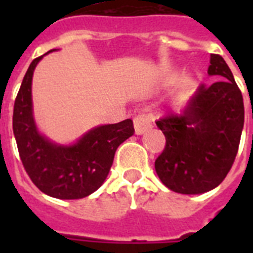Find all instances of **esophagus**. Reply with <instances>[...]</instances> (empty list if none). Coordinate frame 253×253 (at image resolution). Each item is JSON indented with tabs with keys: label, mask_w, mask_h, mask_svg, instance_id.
<instances>
[{
	"label": "esophagus",
	"mask_w": 253,
	"mask_h": 253,
	"mask_svg": "<svg viewBox=\"0 0 253 253\" xmlns=\"http://www.w3.org/2000/svg\"><path fill=\"white\" fill-rule=\"evenodd\" d=\"M134 127H135V134L136 135L144 134L148 128H151L150 118H147V117H144V115H138V117H135Z\"/></svg>",
	"instance_id": "1"
}]
</instances>
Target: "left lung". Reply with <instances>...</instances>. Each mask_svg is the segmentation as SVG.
Masks as SVG:
<instances>
[{
	"instance_id": "1",
	"label": "left lung",
	"mask_w": 253,
	"mask_h": 253,
	"mask_svg": "<svg viewBox=\"0 0 253 253\" xmlns=\"http://www.w3.org/2000/svg\"><path fill=\"white\" fill-rule=\"evenodd\" d=\"M209 76L222 80L200 85L180 113L156 121L166 148L155 162L159 178L181 194L216 188L230 172L239 148L244 103L223 57L210 55Z\"/></svg>"
}]
</instances>
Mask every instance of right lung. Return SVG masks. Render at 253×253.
I'll return each instance as SVG.
<instances>
[{
	"label": "right lung",
	"instance_id": "obj_1",
	"mask_svg": "<svg viewBox=\"0 0 253 253\" xmlns=\"http://www.w3.org/2000/svg\"><path fill=\"white\" fill-rule=\"evenodd\" d=\"M52 51L56 49L47 53ZM43 56L33 60L23 77L14 102L13 132L22 164L37 188L53 198L79 200L95 192L106 180L115 151L132 136L134 123L125 119L97 126L69 146L45 138L34 119L31 95L34 69Z\"/></svg>",
	"mask_w": 253,
	"mask_h": 253
}]
</instances>
